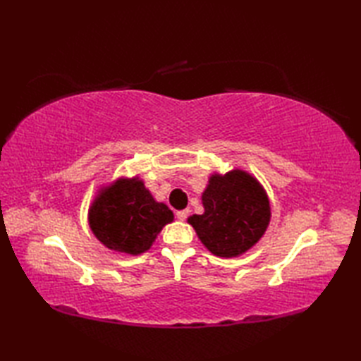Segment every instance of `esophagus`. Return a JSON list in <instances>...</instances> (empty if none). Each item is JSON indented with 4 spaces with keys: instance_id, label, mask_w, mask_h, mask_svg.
I'll use <instances>...</instances> for the list:
<instances>
[{
    "instance_id": "34e87169",
    "label": "esophagus",
    "mask_w": 361,
    "mask_h": 361,
    "mask_svg": "<svg viewBox=\"0 0 361 361\" xmlns=\"http://www.w3.org/2000/svg\"><path fill=\"white\" fill-rule=\"evenodd\" d=\"M189 216V209H183V211H176V219L178 220H186Z\"/></svg>"
}]
</instances>
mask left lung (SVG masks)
Instances as JSON below:
<instances>
[{"label":"left lung","instance_id":"1","mask_svg":"<svg viewBox=\"0 0 361 361\" xmlns=\"http://www.w3.org/2000/svg\"><path fill=\"white\" fill-rule=\"evenodd\" d=\"M204 212L190 216L198 239L214 256L237 257L260 240L271 219L270 200L251 173H212L202 194Z\"/></svg>","mask_w":361,"mask_h":361}]
</instances>
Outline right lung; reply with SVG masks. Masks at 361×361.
Instances as JSON below:
<instances>
[{
  "label": "right lung",
  "mask_w": 361,
  "mask_h": 361,
  "mask_svg": "<svg viewBox=\"0 0 361 361\" xmlns=\"http://www.w3.org/2000/svg\"><path fill=\"white\" fill-rule=\"evenodd\" d=\"M173 212L157 202L140 176L114 180L97 190L88 209V224L96 239L116 252L137 256L155 242Z\"/></svg>",
  "instance_id": "1"
}]
</instances>
